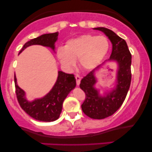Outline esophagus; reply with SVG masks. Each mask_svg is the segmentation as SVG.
<instances>
[{
	"mask_svg": "<svg viewBox=\"0 0 152 152\" xmlns=\"http://www.w3.org/2000/svg\"><path fill=\"white\" fill-rule=\"evenodd\" d=\"M75 78H76V84H77V86H79L80 82H81V77H80L79 75H76V76H75Z\"/></svg>",
	"mask_w": 152,
	"mask_h": 152,
	"instance_id": "obj_1",
	"label": "esophagus"
}]
</instances>
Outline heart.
Here are the masks:
<instances>
[{
	"mask_svg": "<svg viewBox=\"0 0 152 152\" xmlns=\"http://www.w3.org/2000/svg\"><path fill=\"white\" fill-rule=\"evenodd\" d=\"M109 48V42L104 36L83 35L67 41L64 48L57 50V58L66 69H71L78 59L85 70H92L102 61Z\"/></svg>",
	"mask_w": 152,
	"mask_h": 152,
	"instance_id": "b5f03b06",
	"label": "heart"
}]
</instances>
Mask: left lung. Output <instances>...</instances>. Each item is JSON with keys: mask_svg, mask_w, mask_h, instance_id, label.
Here are the masks:
<instances>
[{"mask_svg": "<svg viewBox=\"0 0 152 152\" xmlns=\"http://www.w3.org/2000/svg\"><path fill=\"white\" fill-rule=\"evenodd\" d=\"M94 29L102 31L107 36L112 44V51L108 60L91 71L81 81L80 88L86 94V99L81 105V109L88 117L103 119L114 114L126 99L132 80V55L125 40L114 31L104 27ZM108 62H116L118 64L116 81L111 90L101 94L100 90L95 88L98 82L95 73Z\"/></svg>", "mask_w": 152, "mask_h": 152, "instance_id": "obj_1", "label": "left lung"}]
</instances>
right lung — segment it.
I'll use <instances>...</instances> for the list:
<instances>
[{"label": "right lung", "instance_id": "add662e5", "mask_svg": "<svg viewBox=\"0 0 152 152\" xmlns=\"http://www.w3.org/2000/svg\"><path fill=\"white\" fill-rule=\"evenodd\" d=\"M58 32L41 35L26 43L19 52V54L27 47L33 45H41L48 47L55 53V43L58 40ZM14 81L15 93L20 107L31 117L38 121L46 122L53 121L58 119L61 113L64 99L76 85V78L74 75L58 71L56 81L50 91L41 98L28 101L26 99V92L18 86L15 75Z\"/></svg>", "mask_w": 152, "mask_h": 152}]
</instances>
